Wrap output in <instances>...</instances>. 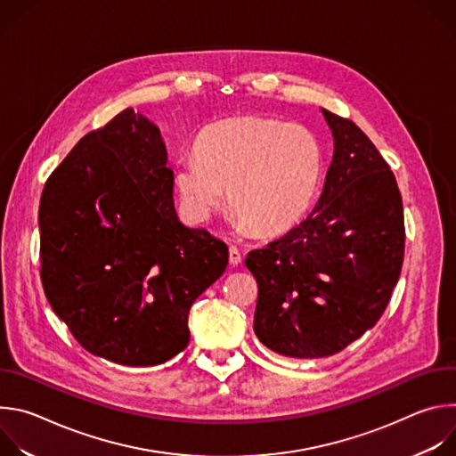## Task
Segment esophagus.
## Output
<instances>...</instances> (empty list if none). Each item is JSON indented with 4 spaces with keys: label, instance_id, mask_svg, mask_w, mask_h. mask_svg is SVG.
<instances>
[{
    "label": "esophagus",
    "instance_id": "34e87169",
    "mask_svg": "<svg viewBox=\"0 0 456 456\" xmlns=\"http://www.w3.org/2000/svg\"><path fill=\"white\" fill-rule=\"evenodd\" d=\"M229 264L232 267L240 265L241 264V252L236 248V247H229Z\"/></svg>",
    "mask_w": 456,
    "mask_h": 456
}]
</instances>
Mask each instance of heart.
<instances>
[{"label":"heart","mask_w":456,"mask_h":456,"mask_svg":"<svg viewBox=\"0 0 456 456\" xmlns=\"http://www.w3.org/2000/svg\"><path fill=\"white\" fill-rule=\"evenodd\" d=\"M322 175V150L306 126L271 117H232L209 126L176 169L187 215L208 220L227 200L240 222L281 234L310 209Z\"/></svg>","instance_id":"b5f03b06"}]
</instances>
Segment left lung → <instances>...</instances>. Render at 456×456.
<instances>
[{"label": "left lung", "mask_w": 456, "mask_h": 456, "mask_svg": "<svg viewBox=\"0 0 456 456\" xmlns=\"http://www.w3.org/2000/svg\"><path fill=\"white\" fill-rule=\"evenodd\" d=\"M334 157L312 213L247 254L257 281L254 334L276 354L329 357L382 315L404 259L397 180L352 120L321 108Z\"/></svg>", "instance_id": "left-lung-1"}]
</instances>
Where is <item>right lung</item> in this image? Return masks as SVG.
I'll list each match as a JSON object with an SVG mask.
<instances>
[{
	"label": "right lung",
	"mask_w": 456,
	"mask_h": 456,
	"mask_svg": "<svg viewBox=\"0 0 456 456\" xmlns=\"http://www.w3.org/2000/svg\"><path fill=\"white\" fill-rule=\"evenodd\" d=\"M160 129L126 108L85 135L45 183L41 281L90 354L157 366L189 343L191 305L225 271L229 248L185 227Z\"/></svg>",
	"instance_id": "obj_1"
}]
</instances>
